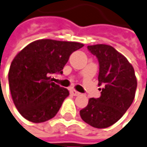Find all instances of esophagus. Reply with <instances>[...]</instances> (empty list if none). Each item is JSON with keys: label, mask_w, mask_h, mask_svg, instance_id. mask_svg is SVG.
<instances>
[{"label": "esophagus", "mask_w": 147, "mask_h": 147, "mask_svg": "<svg viewBox=\"0 0 147 147\" xmlns=\"http://www.w3.org/2000/svg\"><path fill=\"white\" fill-rule=\"evenodd\" d=\"M69 92H70L71 95H73V96H78L79 94H80L78 91H77V90H73V89H71V90H69Z\"/></svg>", "instance_id": "obj_1"}]
</instances>
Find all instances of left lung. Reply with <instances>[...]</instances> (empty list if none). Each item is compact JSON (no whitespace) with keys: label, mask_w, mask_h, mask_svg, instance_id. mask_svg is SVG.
Here are the masks:
<instances>
[{"label":"left lung","mask_w":147,"mask_h":147,"mask_svg":"<svg viewBox=\"0 0 147 147\" xmlns=\"http://www.w3.org/2000/svg\"><path fill=\"white\" fill-rule=\"evenodd\" d=\"M99 63L98 85H103L98 98L89 99L80 111L82 119L95 128H106L119 121L135 97L137 78L132 65L113 47L106 44L88 46Z\"/></svg>","instance_id":"8db88e82"}]
</instances>
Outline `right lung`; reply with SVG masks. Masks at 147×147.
Segmentation results:
<instances>
[{
  "instance_id": "1",
  "label": "right lung",
  "mask_w": 147,
  "mask_h": 147,
  "mask_svg": "<svg viewBox=\"0 0 147 147\" xmlns=\"http://www.w3.org/2000/svg\"><path fill=\"white\" fill-rule=\"evenodd\" d=\"M83 46L76 42L41 39L15 57L8 83L14 104L24 119L42 123L56 116L69 92L52 82L51 75L62 74L71 53Z\"/></svg>"
}]
</instances>
